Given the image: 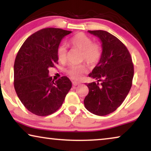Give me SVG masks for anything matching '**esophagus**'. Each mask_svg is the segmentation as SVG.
Returning <instances> with one entry per match:
<instances>
[{
  "mask_svg": "<svg viewBox=\"0 0 151 151\" xmlns=\"http://www.w3.org/2000/svg\"><path fill=\"white\" fill-rule=\"evenodd\" d=\"M80 83V82H76V81H73V84L74 86H77V85H79Z\"/></svg>",
  "mask_w": 151,
  "mask_h": 151,
  "instance_id": "obj_1",
  "label": "esophagus"
}]
</instances>
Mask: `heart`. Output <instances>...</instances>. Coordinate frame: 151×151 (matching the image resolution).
Listing matches in <instances>:
<instances>
[{
  "label": "heart",
  "instance_id": "1",
  "mask_svg": "<svg viewBox=\"0 0 151 151\" xmlns=\"http://www.w3.org/2000/svg\"><path fill=\"white\" fill-rule=\"evenodd\" d=\"M71 45L82 51L81 60H85L88 65L96 66L102 58V49L97 42H93L92 39L84 33L80 32L72 37ZM57 57L60 63H65L67 60V49L64 45H60L57 48ZM87 71V67L84 63L78 65H70L67 73L75 80H80Z\"/></svg>",
  "mask_w": 151,
  "mask_h": 151
}]
</instances>
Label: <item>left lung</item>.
<instances>
[{
	"instance_id": "obj_1",
	"label": "left lung",
	"mask_w": 151,
	"mask_h": 151,
	"mask_svg": "<svg viewBox=\"0 0 151 151\" xmlns=\"http://www.w3.org/2000/svg\"><path fill=\"white\" fill-rule=\"evenodd\" d=\"M102 42V58L88 76L98 82L86 84L88 93L85 108L104 116L115 111L127 98L132 86L134 67L127 47L118 38L102 30L88 31Z\"/></svg>"
}]
</instances>
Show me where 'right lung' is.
<instances>
[{"mask_svg": "<svg viewBox=\"0 0 151 151\" xmlns=\"http://www.w3.org/2000/svg\"><path fill=\"white\" fill-rule=\"evenodd\" d=\"M71 31L45 28L28 37L16 55L14 85L24 107L38 116H47L62 106L72 84L67 76L54 82L49 69L58 64L57 48Z\"/></svg>", "mask_w": 151, "mask_h": 151, "instance_id": "add662e5", "label": "right lung"}]
</instances>
